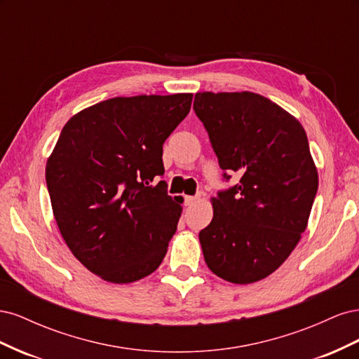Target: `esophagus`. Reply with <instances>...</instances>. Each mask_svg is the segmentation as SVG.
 Listing matches in <instances>:
<instances>
[{
    "instance_id": "1",
    "label": "esophagus",
    "mask_w": 359,
    "mask_h": 359,
    "mask_svg": "<svg viewBox=\"0 0 359 359\" xmlns=\"http://www.w3.org/2000/svg\"><path fill=\"white\" fill-rule=\"evenodd\" d=\"M184 199H186V203H187V205H191V203H194V202H196V201L199 199V196H186Z\"/></svg>"
}]
</instances>
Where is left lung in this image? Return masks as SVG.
Masks as SVG:
<instances>
[{
	"label": "left lung",
	"mask_w": 359,
	"mask_h": 359,
	"mask_svg": "<svg viewBox=\"0 0 359 359\" xmlns=\"http://www.w3.org/2000/svg\"><path fill=\"white\" fill-rule=\"evenodd\" d=\"M193 109L223 177L240 175L211 199L212 220L199 232L205 262L231 283H255L285 262L307 227L319 178L306 130L250 91L198 93Z\"/></svg>",
	"instance_id": "left-lung-1"
}]
</instances>
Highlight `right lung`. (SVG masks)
Returning <instances> with one entry per match:
<instances>
[{
  "mask_svg": "<svg viewBox=\"0 0 359 359\" xmlns=\"http://www.w3.org/2000/svg\"><path fill=\"white\" fill-rule=\"evenodd\" d=\"M193 94L135 95L93 104L62 127L46 163L58 229L93 274L124 285L160 266L182 206L170 198L163 144Z\"/></svg>",
  "mask_w": 359,
  "mask_h": 359,
  "instance_id": "right-lung-1",
  "label": "right lung"
}]
</instances>
